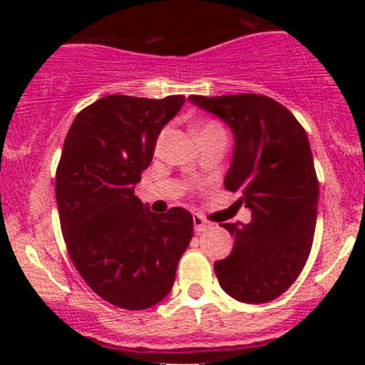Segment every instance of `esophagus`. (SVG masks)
Masks as SVG:
<instances>
[{
	"label": "esophagus",
	"mask_w": 365,
	"mask_h": 365,
	"mask_svg": "<svg viewBox=\"0 0 365 365\" xmlns=\"http://www.w3.org/2000/svg\"><path fill=\"white\" fill-rule=\"evenodd\" d=\"M192 220H194V230H196V233H203V231H206L210 227L208 220H205L201 215H194Z\"/></svg>",
	"instance_id": "1"
}]
</instances>
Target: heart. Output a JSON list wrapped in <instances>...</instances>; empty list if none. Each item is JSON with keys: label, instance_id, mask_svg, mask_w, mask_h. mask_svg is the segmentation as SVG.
<instances>
[{"label": "heart", "instance_id": "obj_1", "mask_svg": "<svg viewBox=\"0 0 365 365\" xmlns=\"http://www.w3.org/2000/svg\"><path fill=\"white\" fill-rule=\"evenodd\" d=\"M213 128H222V127H220L219 123H215V121H208V123H203L201 127L196 128V134H200V132H205V130H213ZM160 141H159V146H160Z\"/></svg>", "mask_w": 365, "mask_h": 365}]
</instances>
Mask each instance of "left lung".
I'll list each match as a JSON object with an SVG mask.
<instances>
[{"instance_id":"obj_1","label":"left lung","mask_w":365,"mask_h":365,"mask_svg":"<svg viewBox=\"0 0 365 365\" xmlns=\"http://www.w3.org/2000/svg\"><path fill=\"white\" fill-rule=\"evenodd\" d=\"M235 135L224 187L240 192L249 224H222L233 252L213 264L219 284L235 300L264 304L300 275L314 238L319 185L304 127L284 106L264 95H190Z\"/></svg>"}]
</instances>
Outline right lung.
Here are the masks:
<instances>
[{
    "label": "right lung",
    "mask_w": 365,
    "mask_h": 365,
    "mask_svg": "<svg viewBox=\"0 0 365 365\" xmlns=\"http://www.w3.org/2000/svg\"><path fill=\"white\" fill-rule=\"evenodd\" d=\"M183 102L109 95L77 114L65 138L56 169L65 244L86 284L116 307L143 311L168 297L192 238L185 208L153 213L134 194Z\"/></svg>",
    "instance_id": "1"
}]
</instances>
